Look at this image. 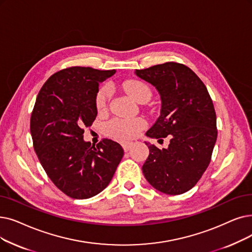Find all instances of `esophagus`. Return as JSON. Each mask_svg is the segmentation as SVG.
Here are the masks:
<instances>
[{"instance_id": "34e87169", "label": "esophagus", "mask_w": 252, "mask_h": 252, "mask_svg": "<svg viewBox=\"0 0 252 252\" xmlns=\"http://www.w3.org/2000/svg\"><path fill=\"white\" fill-rule=\"evenodd\" d=\"M133 143L132 142H125V143H123V148L125 151H127L130 147H132Z\"/></svg>"}]
</instances>
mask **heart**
Returning a JSON list of instances; mask_svg holds the SVG:
<instances>
[{
  "label": "heart",
  "instance_id": "heart-1",
  "mask_svg": "<svg viewBox=\"0 0 252 252\" xmlns=\"http://www.w3.org/2000/svg\"><path fill=\"white\" fill-rule=\"evenodd\" d=\"M124 91L137 102L149 99V87L142 81L130 79L123 83ZM111 96L110 86L104 85L99 90L95 96V107L97 112L103 113L107 110L109 100ZM146 126V123L142 118H113L106 126V132L113 138L126 141L133 139L139 135L142 129Z\"/></svg>",
  "mask_w": 252,
  "mask_h": 252
}]
</instances>
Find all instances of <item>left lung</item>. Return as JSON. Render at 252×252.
<instances>
[{"label":"left lung","instance_id":"1","mask_svg":"<svg viewBox=\"0 0 252 252\" xmlns=\"http://www.w3.org/2000/svg\"><path fill=\"white\" fill-rule=\"evenodd\" d=\"M135 73L160 95V115L146 136L170 137L167 149L145 142L149 156L142 171L150 185L163 193L187 192L209 166L217 139L210 94L195 73L182 63L169 62Z\"/></svg>","mask_w":252,"mask_h":252}]
</instances>
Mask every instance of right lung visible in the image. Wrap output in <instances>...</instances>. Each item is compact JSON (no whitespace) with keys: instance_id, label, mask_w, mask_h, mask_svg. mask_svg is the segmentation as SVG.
Wrapping results in <instances>:
<instances>
[{"instance_id":"add662e5","label":"right lung","mask_w":252,"mask_h":252,"mask_svg":"<svg viewBox=\"0 0 252 252\" xmlns=\"http://www.w3.org/2000/svg\"><path fill=\"white\" fill-rule=\"evenodd\" d=\"M90 67L63 69L42 86L31 116L36 155L50 180L73 199H89L110 183L124 157L117 142L83 140L96 117L99 85L115 74Z\"/></svg>"}]
</instances>
